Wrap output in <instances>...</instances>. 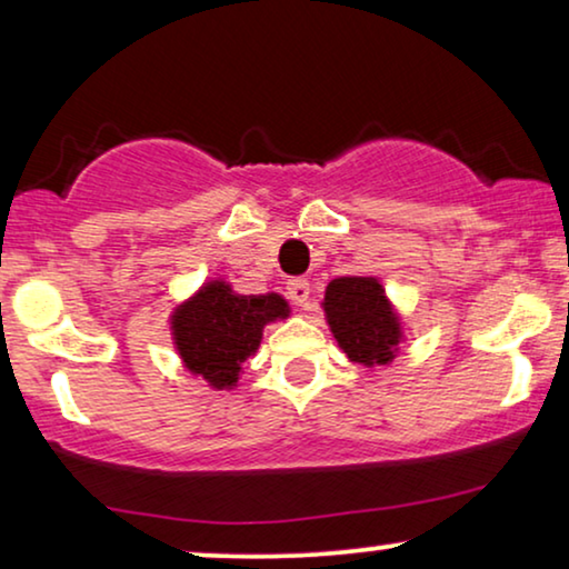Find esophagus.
I'll list each match as a JSON object with an SVG mask.
<instances>
[{"mask_svg": "<svg viewBox=\"0 0 569 569\" xmlns=\"http://www.w3.org/2000/svg\"><path fill=\"white\" fill-rule=\"evenodd\" d=\"M287 295H290V300L295 302V306L308 308L310 282L308 279H290V282H287Z\"/></svg>", "mask_w": 569, "mask_h": 569, "instance_id": "34e87169", "label": "esophagus"}]
</instances>
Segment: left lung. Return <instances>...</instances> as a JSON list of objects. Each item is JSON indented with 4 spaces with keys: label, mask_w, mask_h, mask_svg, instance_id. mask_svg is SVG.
Listing matches in <instances>:
<instances>
[{
    "label": "left lung",
    "mask_w": 569,
    "mask_h": 569,
    "mask_svg": "<svg viewBox=\"0 0 569 569\" xmlns=\"http://www.w3.org/2000/svg\"><path fill=\"white\" fill-rule=\"evenodd\" d=\"M323 313L345 355L365 368L393 362L403 339L383 284L376 277H339L326 287Z\"/></svg>",
    "instance_id": "8db88e82"
}]
</instances>
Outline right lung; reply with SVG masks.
<instances>
[{
	"label": "right lung",
	"mask_w": 569,
	"mask_h": 569,
	"mask_svg": "<svg viewBox=\"0 0 569 569\" xmlns=\"http://www.w3.org/2000/svg\"><path fill=\"white\" fill-rule=\"evenodd\" d=\"M287 316L282 295H238L212 279L173 310L170 331L186 370L222 391L238 383L243 362L261 345L263 326Z\"/></svg>",
	"instance_id": "obj_1"
}]
</instances>
